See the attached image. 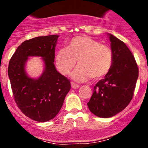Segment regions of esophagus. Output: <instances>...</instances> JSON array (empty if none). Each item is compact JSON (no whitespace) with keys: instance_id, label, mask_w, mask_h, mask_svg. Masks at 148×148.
Masks as SVG:
<instances>
[{"instance_id":"obj_1","label":"esophagus","mask_w":148,"mask_h":148,"mask_svg":"<svg viewBox=\"0 0 148 148\" xmlns=\"http://www.w3.org/2000/svg\"><path fill=\"white\" fill-rule=\"evenodd\" d=\"M71 85H72V88H74V89H76V88H79V85L76 84V83L72 82L71 83Z\"/></svg>"}]
</instances>
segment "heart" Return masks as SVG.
<instances>
[{
	"label": "heart",
	"mask_w": 148,
	"mask_h": 148,
	"mask_svg": "<svg viewBox=\"0 0 148 148\" xmlns=\"http://www.w3.org/2000/svg\"><path fill=\"white\" fill-rule=\"evenodd\" d=\"M78 61L77 67L72 76L78 81H84L92 78L97 80L103 78L111 70L113 62L111 49L102 45L90 37H73L56 54L55 61L58 69L67 75L74 68Z\"/></svg>",
	"instance_id": "b5f03b06"
}]
</instances>
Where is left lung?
Masks as SVG:
<instances>
[{"mask_svg": "<svg viewBox=\"0 0 148 148\" xmlns=\"http://www.w3.org/2000/svg\"><path fill=\"white\" fill-rule=\"evenodd\" d=\"M113 65L104 79L94 87L88 102L90 111L99 118H111L125 109L134 96L138 67L132 53L123 41L108 34Z\"/></svg>", "mask_w": 148, "mask_h": 148, "instance_id": "1", "label": "left lung"}]
</instances>
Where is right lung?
<instances>
[{
	"instance_id": "1",
	"label": "right lung",
	"mask_w": 148,
	"mask_h": 148,
	"mask_svg": "<svg viewBox=\"0 0 148 148\" xmlns=\"http://www.w3.org/2000/svg\"><path fill=\"white\" fill-rule=\"evenodd\" d=\"M58 37L53 35L25 40L16 49L8 66L16 106L25 115L37 122L55 118L71 88L70 81L58 72L53 63ZM29 56H40L45 62V71L37 79L30 78L25 71Z\"/></svg>"
}]
</instances>
